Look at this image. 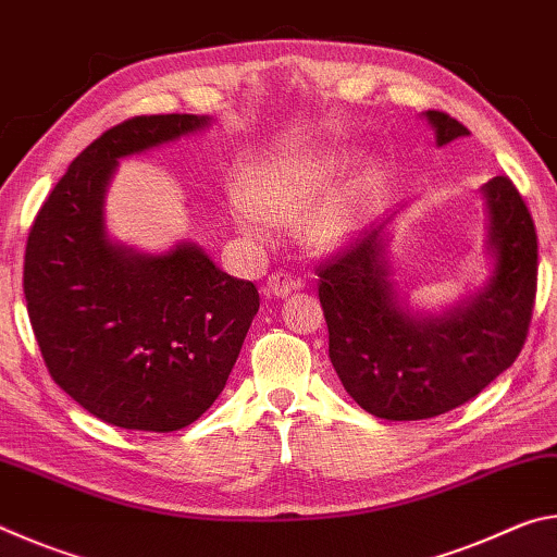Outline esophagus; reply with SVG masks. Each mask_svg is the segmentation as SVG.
Instances as JSON below:
<instances>
[{"label": "esophagus", "instance_id": "obj_1", "mask_svg": "<svg viewBox=\"0 0 557 557\" xmlns=\"http://www.w3.org/2000/svg\"><path fill=\"white\" fill-rule=\"evenodd\" d=\"M292 289H297V282L285 275V272H275V275L268 277L265 292L270 297H287L292 295Z\"/></svg>", "mask_w": 557, "mask_h": 557}]
</instances>
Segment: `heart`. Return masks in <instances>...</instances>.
<instances>
[{"mask_svg":"<svg viewBox=\"0 0 557 557\" xmlns=\"http://www.w3.org/2000/svg\"><path fill=\"white\" fill-rule=\"evenodd\" d=\"M338 147H301L262 162L245 188L233 191L231 215L250 240H270L277 223L301 221L307 243L317 250H338L354 243L369 225L381 169L338 182L346 169Z\"/></svg>","mask_w":557,"mask_h":557,"instance_id":"1","label":"heart"}]
</instances>
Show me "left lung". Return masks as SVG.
Instances as JSON below:
<instances>
[{
  "instance_id": "8db88e82",
  "label": "left lung",
  "mask_w": 557,
  "mask_h": 557,
  "mask_svg": "<svg viewBox=\"0 0 557 557\" xmlns=\"http://www.w3.org/2000/svg\"><path fill=\"white\" fill-rule=\"evenodd\" d=\"M445 147L469 129L447 112H422ZM488 272L440 314L410 307L391 262L393 211L317 268L329 358L346 393L383 420H425L474 398L516 361L533 314L539 243L508 176L479 188Z\"/></svg>"
}]
</instances>
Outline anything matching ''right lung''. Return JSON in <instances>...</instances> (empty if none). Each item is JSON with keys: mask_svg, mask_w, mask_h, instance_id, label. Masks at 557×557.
Segmentation results:
<instances>
[{"mask_svg": "<svg viewBox=\"0 0 557 557\" xmlns=\"http://www.w3.org/2000/svg\"><path fill=\"white\" fill-rule=\"evenodd\" d=\"M211 125L143 115L73 159L26 240L24 297L53 381L102 422L174 432L211 408L258 314L252 282L225 275L191 240L143 252L108 233L120 159Z\"/></svg>", "mask_w": 557, "mask_h": 557, "instance_id": "obj_1", "label": "right lung"}]
</instances>
